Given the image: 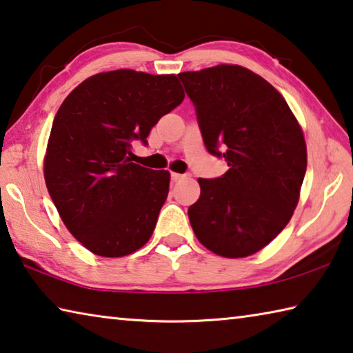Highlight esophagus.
Wrapping results in <instances>:
<instances>
[{"label": "esophagus", "instance_id": "1", "mask_svg": "<svg viewBox=\"0 0 353 353\" xmlns=\"http://www.w3.org/2000/svg\"><path fill=\"white\" fill-rule=\"evenodd\" d=\"M185 176L183 174H179V172H171V181L172 182H179V181H182Z\"/></svg>", "mask_w": 353, "mask_h": 353}]
</instances>
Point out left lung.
I'll use <instances>...</instances> for the list:
<instances>
[{
    "mask_svg": "<svg viewBox=\"0 0 353 353\" xmlns=\"http://www.w3.org/2000/svg\"><path fill=\"white\" fill-rule=\"evenodd\" d=\"M177 76L207 151L229 166L221 177L199 179L191 227L214 254L252 255L285 229L297 205L307 171L302 129L282 94L240 65Z\"/></svg>",
    "mask_w": 353,
    "mask_h": 353,
    "instance_id": "8db88e82",
    "label": "left lung"
}]
</instances>
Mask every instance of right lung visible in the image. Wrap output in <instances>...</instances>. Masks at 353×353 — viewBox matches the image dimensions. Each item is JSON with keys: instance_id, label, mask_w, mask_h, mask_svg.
Wrapping results in <instances>:
<instances>
[{"instance_id": "right-lung-1", "label": "right lung", "mask_w": 353, "mask_h": 353, "mask_svg": "<svg viewBox=\"0 0 353 353\" xmlns=\"http://www.w3.org/2000/svg\"><path fill=\"white\" fill-rule=\"evenodd\" d=\"M174 74L117 70L79 83L52 123L45 181L77 241L101 256H124L151 238L170 172L132 163L159 119L183 101Z\"/></svg>"}]
</instances>
